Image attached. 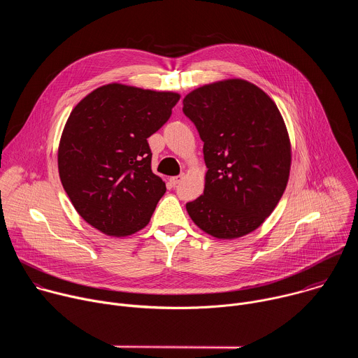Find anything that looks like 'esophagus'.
I'll list each match as a JSON object with an SVG mask.
<instances>
[{
    "label": "esophagus",
    "mask_w": 358,
    "mask_h": 358,
    "mask_svg": "<svg viewBox=\"0 0 358 358\" xmlns=\"http://www.w3.org/2000/svg\"><path fill=\"white\" fill-rule=\"evenodd\" d=\"M181 180H182V174H180V176H174V177H171V178H170V182H171V184H173V185H174V187H176V185H177V184H178V182H180V181H181Z\"/></svg>",
    "instance_id": "34e87169"
}]
</instances>
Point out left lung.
<instances>
[{"label": "left lung", "instance_id": "left-lung-1", "mask_svg": "<svg viewBox=\"0 0 358 358\" xmlns=\"http://www.w3.org/2000/svg\"><path fill=\"white\" fill-rule=\"evenodd\" d=\"M203 141L206 188L187 202L196 227L218 239L243 236L272 214L290 171V140L275 101L258 86L228 79L182 100Z\"/></svg>", "mask_w": 358, "mask_h": 358}]
</instances>
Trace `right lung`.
Segmentation results:
<instances>
[{
    "label": "right lung",
    "instance_id": "obj_1",
    "mask_svg": "<svg viewBox=\"0 0 358 358\" xmlns=\"http://www.w3.org/2000/svg\"><path fill=\"white\" fill-rule=\"evenodd\" d=\"M174 92L110 83L72 110L58 150L62 185L78 214L110 236L143 229L166 182L151 171L147 138L170 119Z\"/></svg>",
    "mask_w": 358,
    "mask_h": 358
}]
</instances>
